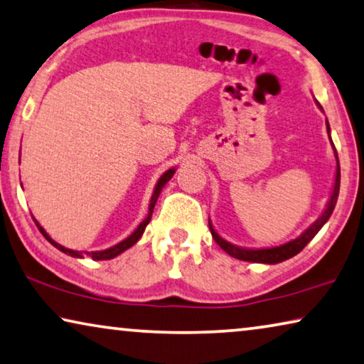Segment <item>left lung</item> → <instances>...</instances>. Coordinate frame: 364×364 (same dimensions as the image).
Segmentation results:
<instances>
[{
    "mask_svg": "<svg viewBox=\"0 0 364 364\" xmlns=\"http://www.w3.org/2000/svg\"><path fill=\"white\" fill-rule=\"evenodd\" d=\"M327 130L330 132L328 122H327ZM335 155H337V150H335ZM337 159H338V155H337ZM338 191H340V165H337V176H335L333 193H332V198H330V200H328V205H327V209H325V213L321 217H318V219L314 222V224L309 227V229L304 232L301 237H297L296 240L287 242L281 247L263 248V250H245V248H238V247L232 245V243L225 242L224 238H220L219 235H217V232L213 229V225L209 224L210 234H213L214 240L217 242V245H219L222 250L227 252L230 255V257H234L237 259H243V262H253V263H269V264L271 263H281V262H284V259L294 257V255L299 253L302 248L306 247L314 237H316L317 232L322 229L325 222L328 220V217L332 215V213H333L335 204H337V199H338Z\"/></svg>",
    "mask_w": 364,
    "mask_h": 364,
    "instance_id": "1",
    "label": "left lung"
}]
</instances>
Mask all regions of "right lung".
Listing matches in <instances>:
<instances>
[{
    "mask_svg": "<svg viewBox=\"0 0 364 364\" xmlns=\"http://www.w3.org/2000/svg\"><path fill=\"white\" fill-rule=\"evenodd\" d=\"M175 175V170H168L166 173H164V176L160 178L159 180V183H156V186H155V191H154V194H151V199H150V208H149V215L145 217L144 219V222H140V225L137 227V229H135V232L132 235H129L126 240H122L121 243H117V245H114V247H111V248H106V250H101V252H85V253H81V252H75V250H68V248H65V247H62V245H58L57 242H53L50 237L47 235V232L42 229V227L37 224V227H39V230L42 232V235L47 238L48 242L52 243L53 247L55 248H58V250L60 252H63V253H67V255H70V257H75V258H83L85 255L86 257H91L93 259H111V258H114V257H117L119 253H122L124 250H127V248H130L134 245L135 242L139 240L140 237H142V234H144V230H145V227H147V224L150 222V219H151V213H154V208H155V203H156V199H159V196H160V191H161V188L165 186V184L171 180V176Z\"/></svg>",
    "mask_w": 364,
    "mask_h": 364,
    "instance_id": "right-lung-1",
    "label": "right lung"
}]
</instances>
